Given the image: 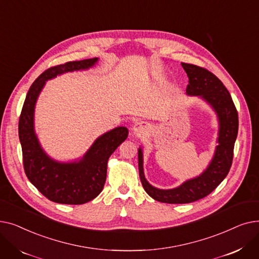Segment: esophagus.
<instances>
[{"mask_svg": "<svg viewBox=\"0 0 259 259\" xmlns=\"http://www.w3.org/2000/svg\"><path fill=\"white\" fill-rule=\"evenodd\" d=\"M133 131H134V133L141 134V133H143L144 128H143V126L140 124V122H138V124H135V125L133 126Z\"/></svg>", "mask_w": 259, "mask_h": 259, "instance_id": "obj_1", "label": "esophagus"}]
</instances>
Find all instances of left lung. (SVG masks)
I'll return each mask as SVG.
<instances>
[{
    "mask_svg": "<svg viewBox=\"0 0 259 259\" xmlns=\"http://www.w3.org/2000/svg\"><path fill=\"white\" fill-rule=\"evenodd\" d=\"M188 77L187 94L205 99L220 118L219 146L210 166L200 176L171 190H159L149 185L143 169V153L139 149L140 179L145 191L160 202L188 203L209 195L228 175L233 161L234 144L238 132V113L228 89L211 71L197 65L182 63Z\"/></svg>",
    "mask_w": 259,
    "mask_h": 259,
    "instance_id": "left-lung-1",
    "label": "left lung"
}]
</instances>
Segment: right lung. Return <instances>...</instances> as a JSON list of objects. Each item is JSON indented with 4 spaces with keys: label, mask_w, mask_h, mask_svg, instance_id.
Segmentation results:
<instances>
[{
    "label": "right lung",
    "mask_w": 259,
    "mask_h": 259,
    "mask_svg": "<svg viewBox=\"0 0 259 259\" xmlns=\"http://www.w3.org/2000/svg\"><path fill=\"white\" fill-rule=\"evenodd\" d=\"M98 59L67 62L48 68L31 85L19 119V138L22 146L23 166L30 183L49 200L81 205L97 197L104 188L108 158L128 137V129L117 127L102 135L78 162L61 164L49 158L39 147L33 131V111L37 95L45 80L58 74L87 69Z\"/></svg>",
    "instance_id": "add662e5"
}]
</instances>
